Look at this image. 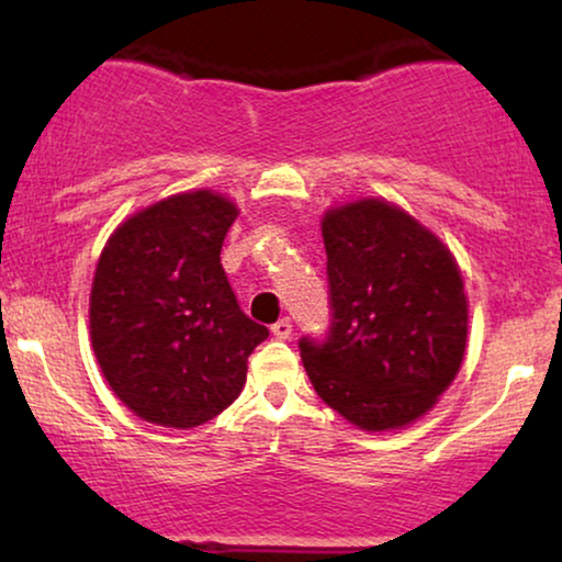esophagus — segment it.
<instances>
[{
	"mask_svg": "<svg viewBox=\"0 0 562 562\" xmlns=\"http://www.w3.org/2000/svg\"><path fill=\"white\" fill-rule=\"evenodd\" d=\"M291 329H294V325H291V319L283 317V319H279L271 327V333H273V337H279V340H286V337L291 335Z\"/></svg>",
	"mask_w": 562,
	"mask_h": 562,
	"instance_id": "obj_1",
	"label": "esophagus"
}]
</instances>
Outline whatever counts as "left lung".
Masks as SVG:
<instances>
[{
	"label": "left lung",
	"mask_w": 562,
	"mask_h": 562,
	"mask_svg": "<svg viewBox=\"0 0 562 562\" xmlns=\"http://www.w3.org/2000/svg\"><path fill=\"white\" fill-rule=\"evenodd\" d=\"M333 325L302 337V360L329 409L366 432L427 414L463 366L468 296L440 237L386 199L325 212Z\"/></svg>",
	"instance_id": "1"
}]
</instances>
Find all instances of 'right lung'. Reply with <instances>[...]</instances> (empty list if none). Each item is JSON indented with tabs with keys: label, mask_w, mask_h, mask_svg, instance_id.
<instances>
[{
	"label": "right lung",
	"mask_w": 562,
	"mask_h": 562,
	"mask_svg": "<svg viewBox=\"0 0 562 562\" xmlns=\"http://www.w3.org/2000/svg\"><path fill=\"white\" fill-rule=\"evenodd\" d=\"M235 217L227 196L183 191L135 212L106 240L91 281V348L135 417L189 429L240 396L268 329L245 317L220 263Z\"/></svg>",
	"instance_id": "add662e5"
}]
</instances>
